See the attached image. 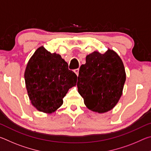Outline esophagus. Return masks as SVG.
Here are the masks:
<instances>
[{"instance_id": "esophagus-1", "label": "esophagus", "mask_w": 151, "mask_h": 151, "mask_svg": "<svg viewBox=\"0 0 151 151\" xmlns=\"http://www.w3.org/2000/svg\"><path fill=\"white\" fill-rule=\"evenodd\" d=\"M74 72H75V73L76 74V75L78 76V73H79V68H76V69H75L74 70Z\"/></svg>"}]
</instances>
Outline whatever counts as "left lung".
<instances>
[{
	"mask_svg": "<svg viewBox=\"0 0 151 151\" xmlns=\"http://www.w3.org/2000/svg\"><path fill=\"white\" fill-rule=\"evenodd\" d=\"M125 81L123 63L115 51L108 48L104 54L94 51L79 69L78 91L89 110L104 113L118 103Z\"/></svg>",
	"mask_w": 151,
	"mask_h": 151,
	"instance_id": "8db88e82",
	"label": "left lung"
}]
</instances>
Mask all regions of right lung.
I'll list each match as a JSON object with an SVG mask.
<instances>
[{
	"mask_svg": "<svg viewBox=\"0 0 151 151\" xmlns=\"http://www.w3.org/2000/svg\"><path fill=\"white\" fill-rule=\"evenodd\" d=\"M57 53L38 48L28 62L24 81L28 95L38 111L50 114L61 106L63 99L76 85L77 76Z\"/></svg>",
	"mask_w": 151,
	"mask_h": 151,
	"instance_id": "obj_1",
	"label": "right lung"
}]
</instances>
